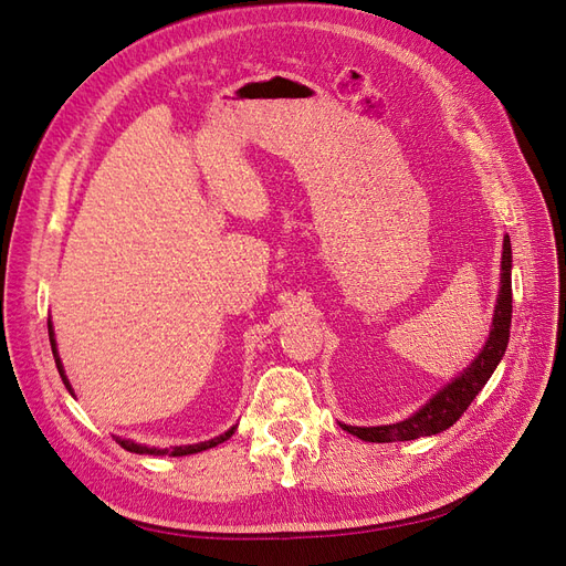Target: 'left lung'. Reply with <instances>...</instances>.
<instances>
[{
    "label": "left lung",
    "mask_w": 566,
    "mask_h": 566,
    "mask_svg": "<svg viewBox=\"0 0 566 566\" xmlns=\"http://www.w3.org/2000/svg\"><path fill=\"white\" fill-rule=\"evenodd\" d=\"M510 269H512V250H510V238L505 235L503 262H501V271H503L501 293H499V304H495L491 335L486 339V347L482 349V354H479L451 385H447L439 394H434V399H430V403H424L418 413L410 416L408 420H401L397 424H382V427L342 424V430H347L349 434L364 441L389 443V441H410L420 437H432L455 424L458 418L465 413L468 406L474 401L476 394L482 391V387L489 382L491 373L501 364V358L505 354L507 339H510V318H512Z\"/></svg>",
    "instance_id": "1"
}]
</instances>
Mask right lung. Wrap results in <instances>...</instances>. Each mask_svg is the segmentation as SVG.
Masks as SVG:
<instances>
[{
  "mask_svg": "<svg viewBox=\"0 0 566 566\" xmlns=\"http://www.w3.org/2000/svg\"><path fill=\"white\" fill-rule=\"evenodd\" d=\"M49 325V342H51V352H54V358H56V368H59V373H61V378H63V385L67 387V391L73 394V387H71V382H67V378H65V373H63V366H61V358H59V349H56V339H54V328H51V321L46 323ZM233 430L235 427H231L229 432H224L221 437H217V439H210V441H202V443H193V447H175V449H148V447H142V443H134V441H129V439H115L119 447H123L125 451H129V453H139V455H191V453H200V451H208V449H212V447H217V443H221V441H227L231 434H233Z\"/></svg>",
  "mask_w": 566,
  "mask_h": 566,
  "instance_id": "obj_1",
  "label": "right lung"
}]
</instances>
